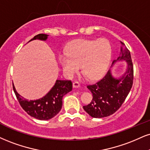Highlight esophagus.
<instances>
[{"label": "esophagus", "instance_id": "34e87169", "mask_svg": "<svg viewBox=\"0 0 150 150\" xmlns=\"http://www.w3.org/2000/svg\"><path fill=\"white\" fill-rule=\"evenodd\" d=\"M73 85L74 88H78V87H80V84L78 82H77V81H75V82H73Z\"/></svg>", "mask_w": 150, "mask_h": 150}]
</instances>
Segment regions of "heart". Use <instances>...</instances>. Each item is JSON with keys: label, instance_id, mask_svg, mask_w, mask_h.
Here are the masks:
<instances>
[{"label": "heart", "instance_id": "1", "mask_svg": "<svg viewBox=\"0 0 150 150\" xmlns=\"http://www.w3.org/2000/svg\"><path fill=\"white\" fill-rule=\"evenodd\" d=\"M110 59L111 47L107 40H77L59 57V62L68 77L77 73L81 66L90 80H96L106 71Z\"/></svg>", "mask_w": 150, "mask_h": 150}]
</instances>
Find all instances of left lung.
I'll return each mask as SVG.
<instances>
[{
  "instance_id": "8db88e82",
  "label": "left lung",
  "mask_w": 150,
  "mask_h": 150,
  "mask_svg": "<svg viewBox=\"0 0 150 150\" xmlns=\"http://www.w3.org/2000/svg\"><path fill=\"white\" fill-rule=\"evenodd\" d=\"M121 53L117 61H127V68L120 78L112 77L108 70L101 80L86 87L92 93L91 102L83 108L93 118H103L114 114L120 108L127 97L133 85V66L129 50L124 42H121Z\"/></svg>"
}]
</instances>
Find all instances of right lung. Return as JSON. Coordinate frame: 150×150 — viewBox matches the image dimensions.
<instances>
[{
    "label": "right lung",
    "instance_id": "right-lung-1",
    "mask_svg": "<svg viewBox=\"0 0 150 150\" xmlns=\"http://www.w3.org/2000/svg\"><path fill=\"white\" fill-rule=\"evenodd\" d=\"M49 35L38 34L34 36L30 41L39 39L46 40ZM14 92L21 108L30 116L40 120H48L56 116L62 108V98L64 95L73 89V83L71 80H57L54 86L47 94L35 100H28L21 96L15 90L14 84Z\"/></svg>",
    "mask_w": 150,
    "mask_h": 150
}]
</instances>
